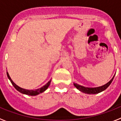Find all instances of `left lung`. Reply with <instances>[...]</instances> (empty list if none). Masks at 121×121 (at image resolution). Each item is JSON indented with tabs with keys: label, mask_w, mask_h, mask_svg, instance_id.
<instances>
[{
	"label": "left lung",
	"mask_w": 121,
	"mask_h": 121,
	"mask_svg": "<svg viewBox=\"0 0 121 121\" xmlns=\"http://www.w3.org/2000/svg\"><path fill=\"white\" fill-rule=\"evenodd\" d=\"M115 76V74L113 76V77L111 78L109 82L106 83L105 85H104L103 86H98V87H94V88H91V87H85V86H83L82 85H78L76 83H73V85L75 86V87L77 88L79 91H80L81 92L84 93H86V94H98L99 93L105 90L110 85V84L111 83V82H112L114 79V77Z\"/></svg>",
	"instance_id": "obj_1"
}]
</instances>
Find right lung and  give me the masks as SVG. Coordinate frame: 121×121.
Listing matches in <instances>:
<instances>
[{
    "instance_id": "obj_1",
    "label": "right lung",
    "mask_w": 121,
    "mask_h": 121,
    "mask_svg": "<svg viewBox=\"0 0 121 121\" xmlns=\"http://www.w3.org/2000/svg\"><path fill=\"white\" fill-rule=\"evenodd\" d=\"M7 77L9 78V79L10 80V81L12 83V84L13 85L17 91H18L19 92H20L21 93L25 95H30V96H36L40 94L41 93L44 92L45 91L48 89V88L49 87V86L51 84V79L46 84L44 85L43 86H42L40 88H38V89H36V90H26L25 89V88H22L20 87L17 85H16L15 83L13 82V80H12V78H10V75H9V73L7 72Z\"/></svg>"
}]
</instances>
